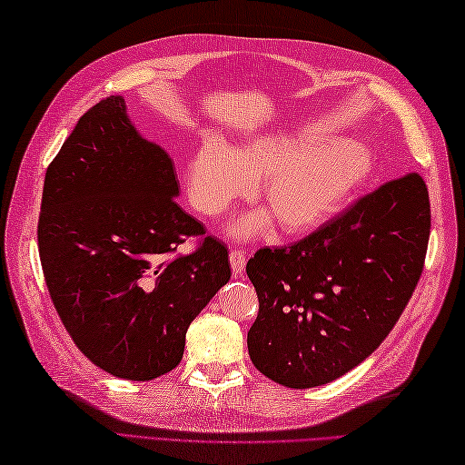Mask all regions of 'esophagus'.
Instances as JSON below:
<instances>
[{"label":"esophagus","mask_w":465,"mask_h":465,"mask_svg":"<svg viewBox=\"0 0 465 465\" xmlns=\"http://www.w3.org/2000/svg\"><path fill=\"white\" fill-rule=\"evenodd\" d=\"M230 263H232V272L235 275H242L245 270V253L242 250H232L230 252Z\"/></svg>","instance_id":"1"}]
</instances>
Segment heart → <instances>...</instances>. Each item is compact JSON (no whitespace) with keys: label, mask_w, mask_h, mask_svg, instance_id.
<instances>
[{"label":"heart","mask_w":465,"mask_h":465,"mask_svg":"<svg viewBox=\"0 0 465 465\" xmlns=\"http://www.w3.org/2000/svg\"><path fill=\"white\" fill-rule=\"evenodd\" d=\"M371 170L370 155L353 142L310 143L263 134L225 145L202 137L183 163L185 193L195 212L222 215L245 195H255L285 233H305L325 223L350 200ZM270 227L268 213H253L233 225L235 235H253Z\"/></svg>","instance_id":"b5f03b06"}]
</instances>
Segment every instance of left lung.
<instances>
[{"mask_svg":"<svg viewBox=\"0 0 465 465\" xmlns=\"http://www.w3.org/2000/svg\"><path fill=\"white\" fill-rule=\"evenodd\" d=\"M430 195L420 173L385 182L308 238L262 248L245 265L260 312L255 368L285 388L330 383L388 338L426 262Z\"/></svg>","mask_w":465,"mask_h":465,"instance_id":"1","label":"left lung"}]
</instances>
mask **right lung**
Segmentation results:
<instances>
[{"label": "right lung", "instance_id": "add662e5", "mask_svg": "<svg viewBox=\"0 0 465 465\" xmlns=\"http://www.w3.org/2000/svg\"><path fill=\"white\" fill-rule=\"evenodd\" d=\"M173 170L112 95L80 117L45 172L37 245L49 295L85 358L122 380L172 371L190 323L232 275L223 242L173 200ZM187 237L201 243L180 256Z\"/></svg>", "mask_w": 465, "mask_h": 465}]
</instances>
